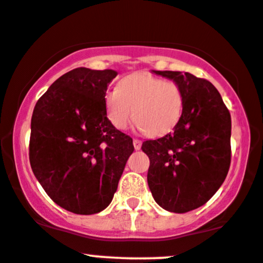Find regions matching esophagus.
I'll return each instance as SVG.
<instances>
[{
    "label": "esophagus",
    "mask_w": 263,
    "mask_h": 263,
    "mask_svg": "<svg viewBox=\"0 0 263 263\" xmlns=\"http://www.w3.org/2000/svg\"><path fill=\"white\" fill-rule=\"evenodd\" d=\"M134 147H135V150H140L141 148V141L140 140H137V139L134 140Z\"/></svg>",
    "instance_id": "esophagus-1"
}]
</instances>
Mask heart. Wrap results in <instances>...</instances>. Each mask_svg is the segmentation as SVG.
Returning <instances> with one entry per match:
<instances>
[{
  "instance_id": "1",
  "label": "heart",
  "mask_w": 263,
  "mask_h": 263,
  "mask_svg": "<svg viewBox=\"0 0 263 263\" xmlns=\"http://www.w3.org/2000/svg\"><path fill=\"white\" fill-rule=\"evenodd\" d=\"M104 106L115 128L126 129L134 117L147 136L160 137L173 131L180 120L182 95L176 83L136 73L124 77L117 89L107 93Z\"/></svg>"
}]
</instances>
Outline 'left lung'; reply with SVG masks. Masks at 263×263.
Instances as JSON below:
<instances>
[{
	"instance_id": "obj_1",
	"label": "left lung",
	"mask_w": 263,
	"mask_h": 263,
	"mask_svg": "<svg viewBox=\"0 0 263 263\" xmlns=\"http://www.w3.org/2000/svg\"><path fill=\"white\" fill-rule=\"evenodd\" d=\"M153 73L180 87L182 113L173 132L142 143L150 159L148 187L165 211H194L217 193L228 174L231 115L211 82L181 71Z\"/></svg>"
}]
</instances>
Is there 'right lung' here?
<instances>
[{"instance_id": "add662e5", "label": "right lung", "mask_w": 263, "mask_h": 263, "mask_svg": "<svg viewBox=\"0 0 263 263\" xmlns=\"http://www.w3.org/2000/svg\"><path fill=\"white\" fill-rule=\"evenodd\" d=\"M112 69L77 68L41 96L31 117L30 164L59 206L89 215L109 205L129 155L132 139L107 118L104 97Z\"/></svg>"}]
</instances>
